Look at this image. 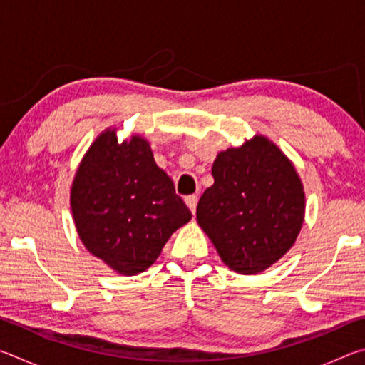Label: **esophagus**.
<instances>
[{
  "mask_svg": "<svg viewBox=\"0 0 365 365\" xmlns=\"http://www.w3.org/2000/svg\"><path fill=\"white\" fill-rule=\"evenodd\" d=\"M185 202H187V206L191 211V214H195L196 212V205H197V196L190 195V196L185 197Z\"/></svg>",
  "mask_w": 365,
  "mask_h": 365,
  "instance_id": "esophagus-1",
  "label": "esophagus"
}]
</instances>
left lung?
Listing matches in <instances>:
<instances>
[{"instance_id":"left-lung-1","label":"left lung","mask_w":365,"mask_h":365,"mask_svg":"<svg viewBox=\"0 0 365 365\" xmlns=\"http://www.w3.org/2000/svg\"><path fill=\"white\" fill-rule=\"evenodd\" d=\"M212 177L197 202V225L230 270L269 269L292 250L304 222V187L293 163L274 141L255 135L220 151Z\"/></svg>"}]
</instances>
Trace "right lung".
Here are the masks:
<instances>
[{"mask_svg": "<svg viewBox=\"0 0 365 365\" xmlns=\"http://www.w3.org/2000/svg\"><path fill=\"white\" fill-rule=\"evenodd\" d=\"M71 209L86 250L120 275H137L156 262L190 209L174 182L154 163L150 141L132 135L119 143L106 128L80 160Z\"/></svg>", "mask_w": 365, "mask_h": 365, "instance_id": "1", "label": "right lung"}]
</instances>
